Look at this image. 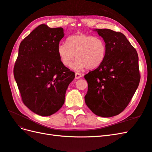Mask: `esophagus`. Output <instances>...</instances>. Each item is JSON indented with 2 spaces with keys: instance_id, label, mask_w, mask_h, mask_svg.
<instances>
[{
  "instance_id": "34e87169",
  "label": "esophagus",
  "mask_w": 152,
  "mask_h": 152,
  "mask_svg": "<svg viewBox=\"0 0 152 152\" xmlns=\"http://www.w3.org/2000/svg\"><path fill=\"white\" fill-rule=\"evenodd\" d=\"M81 77H82V75H81L80 73H75V79H78L80 78Z\"/></svg>"
}]
</instances>
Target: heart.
<instances>
[{"label":"heart","mask_w":152,"mask_h":152,"mask_svg":"<svg viewBox=\"0 0 152 152\" xmlns=\"http://www.w3.org/2000/svg\"><path fill=\"white\" fill-rule=\"evenodd\" d=\"M57 50L65 66H69L76 56L77 59L71 67L79 71L85 68L92 69L99 67L106 57V45L104 40L94 35L76 34L69 37L67 43L59 44Z\"/></svg>","instance_id":"b5f03b06"}]
</instances>
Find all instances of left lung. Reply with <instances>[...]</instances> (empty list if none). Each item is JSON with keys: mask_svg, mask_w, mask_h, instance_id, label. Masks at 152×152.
Wrapping results in <instances>:
<instances>
[{"mask_svg": "<svg viewBox=\"0 0 152 152\" xmlns=\"http://www.w3.org/2000/svg\"><path fill=\"white\" fill-rule=\"evenodd\" d=\"M95 30L104 40L106 54L97 68L84 75L88 85L85 102L97 115L111 117L126 108L139 86L138 54L122 33Z\"/></svg>", "mask_w": 152, "mask_h": 152, "instance_id": "8db88e82", "label": "left lung"}]
</instances>
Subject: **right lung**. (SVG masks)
<instances>
[{
  "mask_svg": "<svg viewBox=\"0 0 152 152\" xmlns=\"http://www.w3.org/2000/svg\"><path fill=\"white\" fill-rule=\"evenodd\" d=\"M64 36L62 28L40 24L20 44L13 75L24 104L35 113L50 116L64 103L75 73L62 64L58 54Z\"/></svg>",
  "mask_w": 152,
  "mask_h": 152,
  "instance_id": "add662e5",
  "label": "right lung"
}]
</instances>
